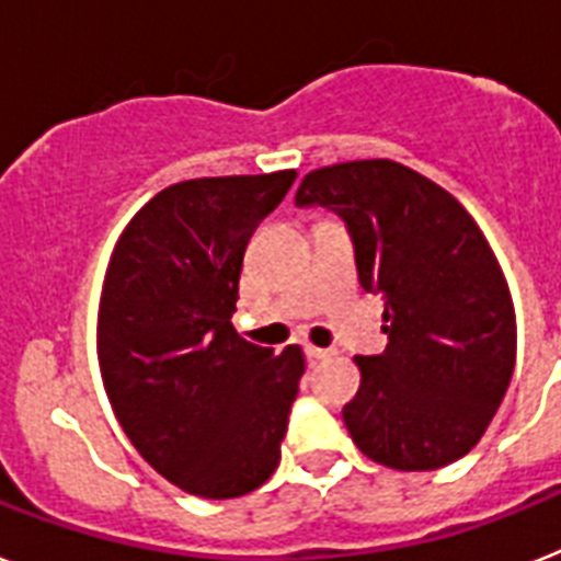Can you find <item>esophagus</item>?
<instances>
[{"mask_svg":"<svg viewBox=\"0 0 561 561\" xmlns=\"http://www.w3.org/2000/svg\"><path fill=\"white\" fill-rule=\"evenodd\" d=\"M305 356H308V359L322 362V359H331L333 351H328V347H317V345H305Z\"/></svg>","mask_w":561,"mask_h":561,"instance_id":"1","label":"esophagus"}]
</instances>
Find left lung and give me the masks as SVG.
<instances>
[{
	"label": "left lung",
	"mask_w": 561,
	"mask_h": 561,
	"mask_svg": "<svg viewBox=\"0 0 561 561\" xmlns=\"http://www.w3.org/2000/svg\"><path fill=\"white\" fill-rule=\"evenodd\" d=\"M299 208L342 216L359 285L385 299L388 347L356 356L345 425L362 454L397 470L462 459L491 425L516 362L505 273L445 187L390 159L310 171Z\"/></svg>",
	"instance_id": "left-lung-1"
}]
</instances>
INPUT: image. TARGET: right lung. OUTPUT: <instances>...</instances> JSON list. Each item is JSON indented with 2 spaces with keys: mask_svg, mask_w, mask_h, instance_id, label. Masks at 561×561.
Returning <instances> with one entry per match:
<instances>
[{
  "mask_svg": "<svg viewBox=\"0 0 561 561\" xmlns=\"http://www.w3.org/2000/svg\"><path fill=\"white\" fill-rule=\"evenodd\" d=\"M294 179L176 182L130 219L107 262L96 328L107 399L145 462L193 496H244L279 465L302 347L244 342L230 317L248 239Z\"/></svg>",
  "mask_w": 561,
  "mask_h": 561,
  "instance_id": "add662e5",
  "label": "right lung"
}]
</instances>
